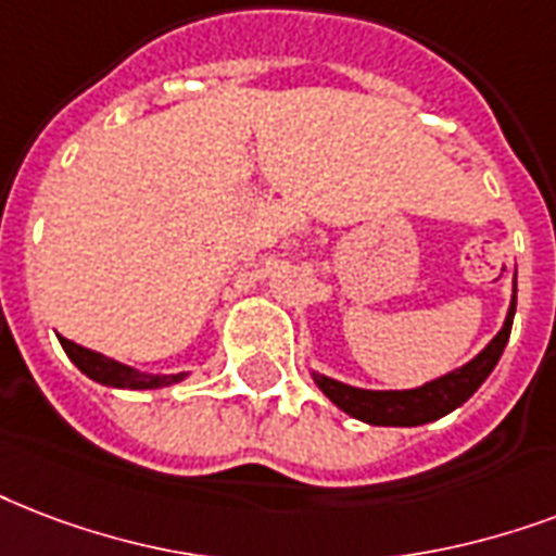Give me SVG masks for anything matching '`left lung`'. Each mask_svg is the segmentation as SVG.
<instances>
[{
  "label": "left lung",
  "mask_w": 556,
  "mask_h": 556,
  "mask_svg": "<svg viewBox=\"0 0 556 556\" xmlns=\"http://www.w3.org/2000/svg\"><path fill=\"white\" fill-rule=\"evenodd\" d=\"M514 315L516 288L502 332L495 334L472 362H466L464 367H457V370L446 372L440 379L426 381L422 388H410V391H364V388H353V384L334 381L329 376H320V372H312V379L338 408L346 410L350 417L362 419V422H370V426H426V422L446 417L448 410L460 408L484 384V379L493 372V367L502 358L504 346H507Z\"/></svg>",
  "instance_id": "8db88e82"
}]
</instances>
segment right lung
I'll list each match as a JSON object with an SVG mask.
<instances>
[{"mask_svg": "<svg viewBox=\"0 0 556 556\" xmlns=\"http://www.w3.org/2000/svg\"><path fill=\"white\" fill-rule=\"evenodd\" d=\"M61 338V334H58ZM61 346L70 355V362L78 367L84 376H90L99 384L108 388H127V391H156V388H168L175 381H184L186 372H175V376H151V372H139L134 367H127L122 362H113L108 355L87 350V346L75 344L70 338H61Z\"/></svg>", "mask_w": 556, "mask_h": 556, "instance_id": "add662e5", "label": "right lung"}]
</instances>
